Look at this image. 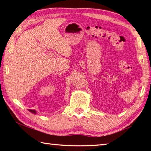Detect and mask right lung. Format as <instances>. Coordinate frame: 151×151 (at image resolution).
<instances>
[{
  "label": "right lung",
  "mask_w": 151,
  "mask_h": 151,
  "mask_svg": "<svg viewBox=\"0 0 151 151\" xmlns=\"http://www.w3.org/2000/svg\"><path fill=\"white\" fill-rule=\"evenodd\" d=\"M28 111H30V112H32V113H34V114H37V111H35V110H32V109H28Z\"/></svg>",
  "instance_id": "obj_1"
}]
</instances>
